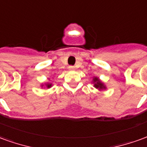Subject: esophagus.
I'll return each instance as SVG.
<instances>
[{
  "mask_svg": "<svg viewBox=\"0 0 147 147\" xmlns=\"http://www.w3.org/2000/svg\"><path fill=\"white\" fill-rule=\"evenodd\" d=\"M68 68H69V70H71V71L75 70V67H74V66H72V65H70V66L68 67Z\"/></svg>",
  "mask_w": 147,
  "mask_h": 147,
  "instance_id": "34e87169",
  "label": "esophagus"
}]
</instances>
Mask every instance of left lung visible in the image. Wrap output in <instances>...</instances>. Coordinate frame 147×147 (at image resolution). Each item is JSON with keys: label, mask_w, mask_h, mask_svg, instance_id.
<instances>
[{"label": "left lung", "mask_w": 147, "mask_h": 147, "mask_svg": "<svg viewBox=\"0 0 147 147\" xmlns=\"http://www.w3.org/2000/svg\"><path fill=\"white\" fill-rule=\"evenodd\" d=\"M94 82L95 83L94 84V86H95L96 88H99V89H103V88H105V86H103V84H102L98 78H94Z\"/></svg>", "instance_id": "left-lung-1"}]
</instances>
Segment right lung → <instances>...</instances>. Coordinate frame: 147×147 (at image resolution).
<instances>
[{
  "label": "right lung",
  "instance_id": "right-lung-1",
  "mask_svg": "<svg viewBox=\"0 0 147 147\" xmlns=\"http://www.w3.org/2000/svg\"><path fill=\"white\" fill-rule=\"evenodd\" d=\"M50 86H51V84H48L47 85V87H50Z\"/></svg>",
  "mask_w": 147,
  "mask_h": 147
}]
</instances>
